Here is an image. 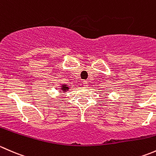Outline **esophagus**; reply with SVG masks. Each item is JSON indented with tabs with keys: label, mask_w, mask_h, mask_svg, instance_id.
<instances>
[{
	"label": "esophagus",
	"mask_w": 156,
	"mask_h": 156,
	"mask_svg": "<svg viewBox=\"0 0 156 156\" xmlns=\"http://www.w3.org/2000/svg\"><path fill=\"white\" fill-rule=\"evenodd\" d=\"M83 83V86H86V87L88 86V81H86V80H84Z\"/></svg>",
	"instance_id": "1"
}]
</instances>
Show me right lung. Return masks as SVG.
<instances>
[{
  "label": "right lung",
  "mask_w": 156,
  "mask_h": 156,
  "mask_svg": "<svg viewBox=\"0 0 156 156\" xmlns=\"http://www.w3.org/2000/svg\"><path fill=\"white\" fill-rule=\"evenodd\" d=\"M68 89H69V88H68V86H67V85H62V91H66Z\"/></svg>",
  "instance_id": "right-lung-1"
}]
</instances>
